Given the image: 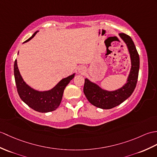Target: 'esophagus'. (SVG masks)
I'll use <instances>...</instances> for the list:
<instances>
[{
  "instance_id": "34e87169",
  "label": "esophagus",
  "mask_w": 157,
  "mask_h": 157,
  "mask_svg": "<svg viewBox=\"0 0 157 157\" xmlns=\"http://www.w3.org/2000/svg\"><path fill=\"white\" fill-rule=\"evenodd\" d=\"M78 71H79V73H80V74H83V73L85 72L84 68H83V67H79V69H78Z\"/></svg>"
}]
</instances>
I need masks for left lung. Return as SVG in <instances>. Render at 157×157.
I'll use <instances>...</instances> for the list:
<instances>
[{"instance_id":"obj_1","label":"left lung","mask_w":157,"mask_h":157,"mask_svg":"<svg viewBox=\"0 0 157 157\" xmlns=\"http://www.w3.org/2000/svg\"><path fill=\"white\" fill-rule=\"evenodd\" d=\"M119 36L126 45L130 57L131 67L126 83L117 90L109 91L89 79H85L83 93L86 98L94 106L101 109H111L120 105L132 95L136 86L140 67L139 56L130 36L125 33H120ZM106 50H109L108 47Z\"/></svg>"}]
</instances>
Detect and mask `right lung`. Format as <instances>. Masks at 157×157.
Returning a JSON list of instances; mask_svg holds the SVG:
<instances>
[{
	"mask_svg": "<svg viewBox=\"0 0 157 157\" xmlns=\"http://www.w3.org/2000/svg\"><path fill=\"white\" fill-rule=\"evenodd\" d=\"M39 31H37L31 37L23 43L30 41L35 37ZM19 54V52H18ZM75 73L68 77L63 78L53 88L45 91L35 90L24 81L20 74L17 59L14 64V75L18 94L21 99L31 108L39 112L46 113L56 110L59 107L63 97L65 87L74 78Z\"/></svg>",
	"mask_w": 157,
	"mask_h": 157,
	"instance_id": "1",
	"label": "right lung"
}]
</instances>
